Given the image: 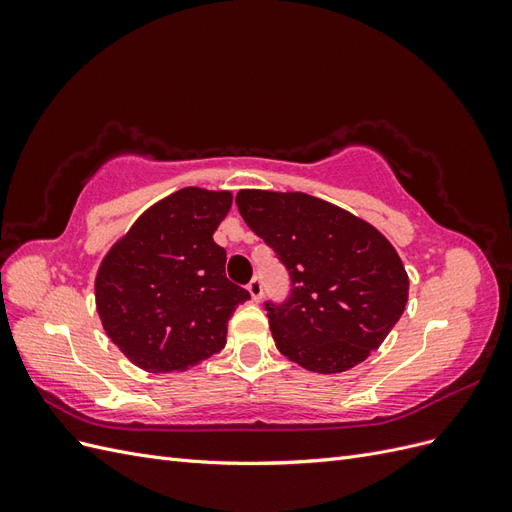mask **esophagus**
<instances>
[{
    "label": "esophagus",
    "instance_id": "obj_1",
    "mask_svg": "<svg viewBox=\"0 0 512 512\" xmlns=\"http://www.w3.org/2000/svg\"><path fill=\"white\" fill-rule=\"evenodd\" d=\"M247 292L252 294V299L254 301H260L262 299V280L260 277H254V280L247 284Z\"/></svg>",
    "mask_w": 512,
    "mask_h": 512
}]
</instances>
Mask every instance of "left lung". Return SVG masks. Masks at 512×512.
<instances>
[{"label":"left lung","instance_id":"8db88e82","mask_svg":"<svg viewBox=\"0 0 512 512\" xmlns=\"http://www.w3.org/2000/svg\"><path fill=\"white\" fill-rule=\"evenodd\" d=\"M241 218L290 275L286 301H265L275 346L318 374L376 350L408 303V273L382 232L303 192L241 190Z\"/></svg>","mask_w":512,"mask_h":512}]
</instances>
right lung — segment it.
I'll list each match as a JSON object with an SVG mask.
<instances>
[{
    "label": "right lung",
    "instance_id": "add662e5",
    "mask_svg": "<svg viewBox=\"0 0 512 512\" xmlns=\"http://www.w3.org/2000/svg\"><path fill=\"white\" fill-rule=\"evenodd\" d=\"M230 205V192L183 188L147 209L104 256L102 327L141 369L183 371L226 346L230 316L250 299L226 277V250L213 241Z\"/></svg>",
    "mask_w": 512,
    "mask_h": 512
}]
</instances>
